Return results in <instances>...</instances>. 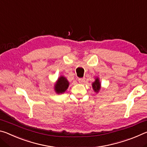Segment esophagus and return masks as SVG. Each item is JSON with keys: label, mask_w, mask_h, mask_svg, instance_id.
<instances>
[{"label": "esophagus", "mask_w": 147, "mask_h": 147, "mask_svg": "<svg viewBox=\"0 0 147 147\" xmlns=\"http://www.w3.org/2000/svg\"><path fill=\"white\" fill-rule=\"evenodd\" d=\"M85 81H86V78H78V82H79L80 83H84Z\"/></svg>", "instance_id": "34e87169"}]
</instances>
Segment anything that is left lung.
Instances as JSON below:
<instances>
[{"instance_id": "1", "label": "left lung", "mask_w": 147, "mask_h": 147, "mask_svg": "<svg viewBox=\"0 0 147 147\" xmlns=\"http://www.w3.org/2000/svg\"><path fill=\"white\" fill-rule=\"evenodd\" d=\"M92 86H93V88L94 90V91L98 92V91L100 90V82H99V80L98 78L96 79L95 82L93 83V85Z\"/></svg>"}]
</instances>
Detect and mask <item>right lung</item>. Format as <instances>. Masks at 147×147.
Instances as JSON below:
<instances>
[{
	"label": "right lung",
	"instance_id": "right-lung-1",
	"mask_svg": "<svg viewBox=\"0 0 147 147\" xmlns=\"http://www.w3.org/2000/svg\"><path fill=\"white\" fill-rule=\"evenodd\" d=\"M69 82L65 77L61 76L55 84V91L57 93H62L65 91L69 86Z\"/></svg>",
	"mask_w": 147,
	"mask_h": 147
}]
</instances>
